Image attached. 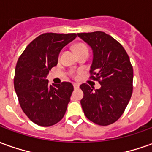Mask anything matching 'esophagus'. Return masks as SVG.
<instances>
[{
  "mask_svg": "<svg viewBox=\"0 0 152 152\" xmlns=\"http://www.w3.org/2000/svg\"><path fill=\"white\" fill-rule=\"evenodd\" d=\"M73 86H74V89H78L80 85L78 83H74V84H73Z\"/></svg>",
  "mask_w": 152,
  "mask_h": 152,
  "instance_id": "1",
  "label": "esophagus"
}]
</instances>
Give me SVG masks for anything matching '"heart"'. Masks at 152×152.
I'll list each match as a JSON object with an SVG mask.
<instances>
[{"instance_id": "heart-1", "label": "heart", "mask_w": 152, "mask_h": 152, "mask_svg": "<svg viewBox=\"0 0 152 152\" xmlns=\"http://www.w3.org/2000/svg\"><path fill=\"white\" fill-rule=\"evenodd\" d=\"M75 50H76L77 54L80 53H82V52H89V49L88 47L86 46L85 44L79 43L75 45ZM72 75H75V72H72Z\"/></svg>"}]
</instances>
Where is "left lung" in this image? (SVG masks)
<instances>
[{"label":"left lung","mask_w":152,"mask_h":152,"mask_svg":"<svg viewBox=\"0 0 152 152\" xmlns=\"http://www.w3.org/2000/svg\"><path fill=\"white\" fill-rule=\"evenodd\" d=\"M77 35L92 48L89 78L101 85L95 90L87 84L80 85L84 113L99 125L113 124L124 113L133 93L134 71L129 57L121 44L103 31Z\"/></svg>","instance_id":"obj_1"}]
</instances>
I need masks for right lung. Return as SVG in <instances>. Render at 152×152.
Listing matches in <instances>:
<instances>
[{"label": "right lung", "mask_w": 152, "mask_h": 152, "mask_svg": "<svg viewBox=\"0 0 152 152\" xmlns=\"http://www.w3.org/2000/svg\"><path fill=\"white\" fill-rule=\"evenodd\" d=\"M76 33H44L28 45L18 58L14 79L22 110L35 124L49 127L64 116L73 91L70 82L50 86L46 76L58 63L60 51Z\"/></svg>", "instance_id": "1"}]
</instances>
